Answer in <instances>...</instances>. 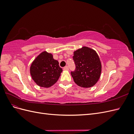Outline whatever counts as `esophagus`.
<instances>
[{
  "label": "esophagus",
  "instance_id": "obj_1",
  "mask_svg": "<svg viewBox=\"0 0 134 134\" xmlns=\"http://www.w3.org/2000/svg\"><path fill=\"white\" fill-rule=\"evenodd\" d=\"M64 70H69V68H68V66H66L64 67Z\"/></svg>",
  "mask_w": 134,
  "mask_h": 134
}]
</instances>
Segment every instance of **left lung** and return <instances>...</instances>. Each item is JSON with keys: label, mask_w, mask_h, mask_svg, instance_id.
I'll list each match as a JSON object with an SVG mask.
<instances>
[{"label": "left lung", "mask_w": 134, "mask_h": 134, "mask_svg": "<svg viewBox=\"0 0 134 134\" xmlns=\"http://www.w3.org/2000/svg\"><path fill=\"white\" fill-rule=\"evenodd\" d=\"M75 70L71 72L74 82L80 87L90 88L99 80L102 65L96 51L84 46L74 52Z\"/></svg>", "instance_id": "8db88e82"}]
</instances>
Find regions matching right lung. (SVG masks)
<instances>
[{
    "label": "right lung",
    "mask_w": 134,
    "mask_h": 134,
    "mask_svg": "<svg viewBox=\"0 0 134 134\" xmlns=\"http://www.w3.org/2000/svg\"><path fill=\"white\" fill-rule=\"evenodd\" d=\"M63 69L59 66L58 61L46 51L37 56L30 67L32 78L38 86L49 88L58 80Z\"/></svg>",
    "instance_id": "add662e5"
}]
</instances>
